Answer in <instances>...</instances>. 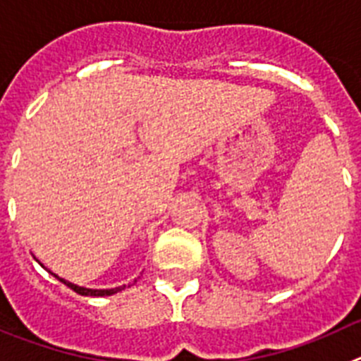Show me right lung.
Here are the masks:
<instances>
[{
    "label": "right lung",
    "instance_id": "right-lung-1",
    "mask_svg": "<svg viewBox=\"0 0 361 361\" xmlns=\"http://www.w3.org/2000/svg\"><path fill=\"white\" fill-rule=\"evenodd\" d=\"M55 277H57V275H55ZM57 279H59L61 282H64V284H66L70 290H73L75 293H79V295H84V297H109V295L118 293V291H122L126 288V286H120V288H113V290H87V288H80V286H75V284H71V282H66L64 279H61V277H57Z\"/></svg>",
    "mask_w": 361,
    "mask_h": 361
}]
</instances>
